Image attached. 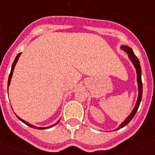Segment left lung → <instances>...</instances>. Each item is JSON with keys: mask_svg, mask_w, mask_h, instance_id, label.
Returning <instances> with one entry per match:
<instances>
[{"mask_svg": "<svg viewBox=\"0 0 155 155\" xmlns=\"http://www.w3.org/2000/svg\"><path fill=\"white\" fill-rule=\"evenodd\" d=\"M121 49L124 51L127 52V54H128V57L130 58V60L131 61V62L133 63V64L134 65V68H136V71H137V85H138V98H137V103L134 106V109L131 112V113L129 115V116L124 120V122H123L121 124H120V127L118 128H116L115 130H120V129L123 128L125 126H127V124L131 121L133 118H134V116H135L136 114L138 108H139V105L140 102H141V98H142V92H143V85H142V81H141V68H140V61L138 60L137 57L135 56V54L133 52V50L131 49L130 47H129L127 46H122Z\"/></svg>", "mask_w": 155, "mask_h": 155, "instance_id": "8db88e82", "label": "left lung"}]
</instances>
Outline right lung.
Masks as SVG:
<instances>
[{
    "label": "right lung",
    "instance_id": "add662e5",
    "mask_svg": "<svg viewBox=\"0 0 155 155\" xmlns=\"http://www.w3.org/2000/svg\"><path fill=\"white\" fill-rule=\"evenodd\" d=\"M21 53H19L18 54V55L16 56L15 59V61H14L13 64H12V70H11V73H10V74H9V77H8V87H9V85H10V83H11V79H12V74H13L14 68H15V64H16V63H17V61H18V58H19V57H20V55H21ZM17 117H18V120H21V121L22 122V123H24L25 124H26V125H27V126H28V127H32V128H36V129H39V130H45V129H48V128H50V127H53V126H55L56 124H58V123H59V121H60V120H59V121L57 122V123H56V124H53V125H51V126H50V127H35V126H33V125H31V124H28V122L25 121V120H23L22 119H21V118H20V117H18V116H17Z\"/></svg>",
    "mask_w": 155,
    "mask_h": 155
}]
</instances>
